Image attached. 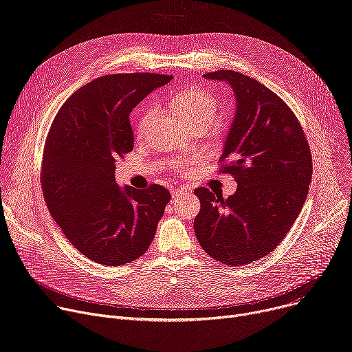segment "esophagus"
Wrapping results in <instances>:
<instances>
[{"label": "esophagus", "instance_id": "34e87169", "mask_svg": "<svg viewBox=\"0 0 352 352\" xmlns=\"http://www.w3.org/2000/svg\"><path fill=\"white\" fill-rule=\"evenodd\" d=\"M188 190H189L188 188L179 186V188H177V189H173V190H171V195H173V197H178V196H182L184 193H186Z\"/></svg>", "mask_w": 352, "mask_h": 352}]
</instances>
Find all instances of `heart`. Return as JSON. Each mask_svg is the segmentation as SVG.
I'll use <instances>...</instances> for the list:
<instances>
[{"mask_svg": "<svg viewBox=\"0 0 352 352\" xmlns=\"http://www.w3.org/2000/svg\"><path fill=\"white\" fill-rule=\"evenodd\" d=\"M173 107L175 114L182 122L185 124L205 122L208 125H210L214 121L219 110L216 97L200 89H189L181 93L178 97L174 98ZM153 114L155 111L150 110L143 113V116L140 117L139 125H138V132L140 135L146 131ZM200 160H202V155L196 153V155L175 160L173 163V168L179 174H185V173H189Z\"/></svg>", "mask_w": 352, "mask_h": 352, "instance_id": "b5f03b06", "label": "heart"}]
</instances>
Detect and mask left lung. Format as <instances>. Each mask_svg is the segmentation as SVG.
Listing matches in <instances>:
<instances>
[{"label":"left lung","instance_id":"8db88e82","mask_svg":"<svg viewBox=\"0 0 352 352\" xmlns=\"http://www.w3.org/2000/svg\"><path fill=\"white\" fill-rule=\"evenodd\" d=\"M226 82L235 96V114L220 162L238 184L227 199L196 188L200 212L196 238L205 252L228 266H243L269 255L284 239L307 200L312 157L295 114L256 79L236 71L205 74Z\"/></svg>","mask_w":352,"mask_h":352}]
</instances>
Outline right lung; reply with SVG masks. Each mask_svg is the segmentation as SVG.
Listing matches in <instances>:
<instances>
[{
    "mask_svg": "<svg viewBox=\"0 0 352 352\" xmlns=\"http://www.w3.org/2000/svg\"><path fill=\"white\" fill-rule=\"evenodd\" d=\"M171 75L121 74L76 90L53 121L41 167L47 208L90 261L122 266L142 256L170 202L157 184L140 190L116 181V157L133 148L129 114Z\"/></svg>",
    "mask_w": 352,
    "mask_h": 352,
    "instance_id": "obj_1",
    "label": "right lung"
}]
</instances>
